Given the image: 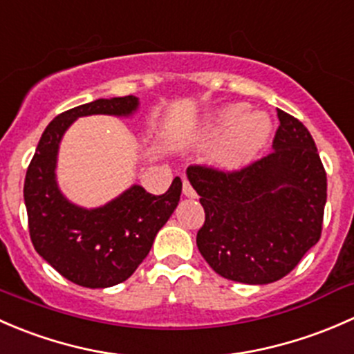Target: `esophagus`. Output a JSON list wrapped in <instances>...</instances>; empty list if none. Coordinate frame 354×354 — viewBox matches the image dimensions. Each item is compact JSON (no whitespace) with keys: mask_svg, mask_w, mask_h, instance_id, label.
<instances>
[{"mask_svg":"<svg viewBox=\"0 0 354 354\" xmlns=\"http://www.w3.org/2000/svg\"><path fill=\"white\" fill-rule=\"evenodd\" d=\"M182 192H184V196L185 198H196V191L194 189H192V185L189 184V180L187 178H184V185H182Z\"/></svg>","mask_w":354,"mask_h":354,"instance_id":"obj_1","label":"esophagus"}]
</instances>
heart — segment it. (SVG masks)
I'll return each instance as SVG.
<instances>
[{"instance_id":"heart-1","label":"heart","mask_w":354,"mask_h":354,"mask_svg":"<svg viewBox=\"0 0 354 354\" xmlns=\"http://www.w3.org/2000/svg\"><path fill=\"white\" fill-rule=\"evenodd\" d=\"M272 122L266 112H247V105L233 104L211 115L203 129L204 141H220L213 160L223 170L249 165L269 141Z\"/></svg>"}]
</instances>
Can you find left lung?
<instances>
[{
	"mask_svg": "<svg viewBox=\"0 0 354 354\" xmlns=\"http://www.w3.org/2000/svg\"><path fill=\"white\" fill-rule=\"evenodd\" d=\"M271 155L240 172L189 167L206 220L198 232L204 261L223 278L268 285L286 276L319 242L327 177L315 141L278 111Z\"/></svg>",
	"mask_w": 354,
	"mask_h": 354,
	"instance_id": "obj_1",
	"label": "left lung"
}]
</instances>
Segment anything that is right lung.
<instances>
[{"instance_id":"right-lung-1","label":"right lung","mask_w":354,"mask_h":354,"mask_svg":"<svg viewBox=\"0 0 354 354\" xmlns=\"http://www.w3.org/2000/svg\"><path fill=\"white\" fill-rule=\"evenodd\" d=\"M140 109L134 95L98 98L54 118L42 133L25 176L24 199L35 250L61 276L85 288L126 281L150 252L160 228L176 211L182 180L153 196L133 184L97 207L71 203L57 184V153L68 127L78 118H131Z\"/></svg>"}]
</instances>
